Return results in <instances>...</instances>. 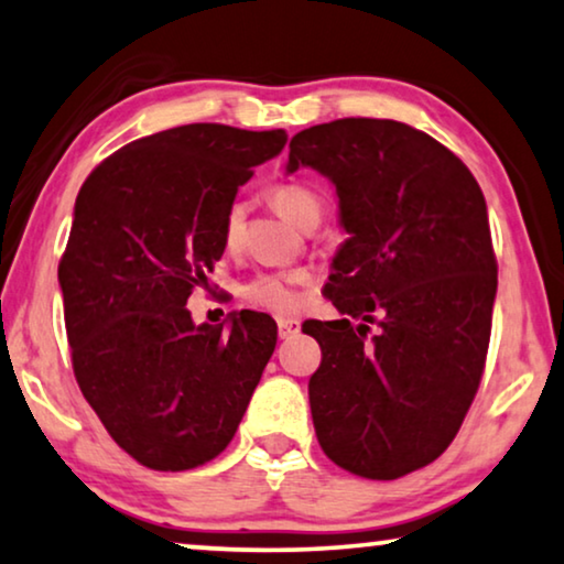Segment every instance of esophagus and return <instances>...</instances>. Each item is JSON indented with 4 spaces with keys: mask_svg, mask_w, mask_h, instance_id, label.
Segmentation results:
<instances>
[{
    "mask_svg": "<svg viewBox=\"0 0 564 564\" xmlns=\"http://www.w3.org/2000/svg\"><path fill=\"white\" fill-rule=\"evenodd\" d=\"M276 325H280V338H292V336H297V333H300L297 317H280Z\"/></svg>",
    "mask_w": 564,
    "mask_h": 564,
    "instance_id": "obj_1",
    "label": "esophagus"
}]
</instances>
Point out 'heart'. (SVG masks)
<instances>
[{
	"label": "heart",
	"mask_w": 564,
	"mask_h": 564,
	"mask_svg": "<svg viewBox=\"0 0 564 564\" xmlns=\"http://www.w3.org/2000/svg\"><path fill=\"white\" fill-rule=\"evenodd\" d=\"M269 200L280 214L288 218L290 224L300 228H315L323 218L325 200L321 191L310 187L305 183H276L269 187ZM243 224H247V206L241 200L231 203L224 214L221 236L226 249H236L243 239ZM310 282L307 272L292 269V272H269L259 274L243 288V297L251 305L272 310V313H295L302 302L300 290Z\"/></svg>",
	"instance_id": "b5f03b06"
}]
</instances>
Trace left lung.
I'll list each match as a JSON object with an SVG mask.
<instances>
[{
  "mask_svg": "<svg viewBox=\"0 0 564 564\" xmlns=\"http://www.w3.org/2000/svg\"><path fill=\"white\" fill-rule=\"evenodd\" d=\"M300 165L330 177L350 234L325 284L346 317L302 325L323 350L317 443L354 476L402 478L447 451L484 377L499 272L484 193L445 144L391 119L302 129Z\"/></svg>",
  "mask_w": 564,
  "mask_h": 564,
  "instance_id": "obj_1",
  "label": "left lung"
}]
</instances>
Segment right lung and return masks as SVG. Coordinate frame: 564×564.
I'll return each mask as SVG.
<instances>
[{
	"instance_id": "add662e5",
	"label": "right lung",
	"mask_w": 564,
	"mask_h": 564,
	"mask_svg": "<svg viewBox=\"0 0 564 564\" xmlns=\"http://www.w3.org/2000/svg\"><path fill=\"white\" fill-rule=\"evenodd\" d=\"M284 142V129L185 124L124 144L80 185L58 264L73 373L147 468L221 455L274 354L269 315L241 310L214 328L185 305L224 254L239 185Z\"/></svg>"
}]
</instances>
